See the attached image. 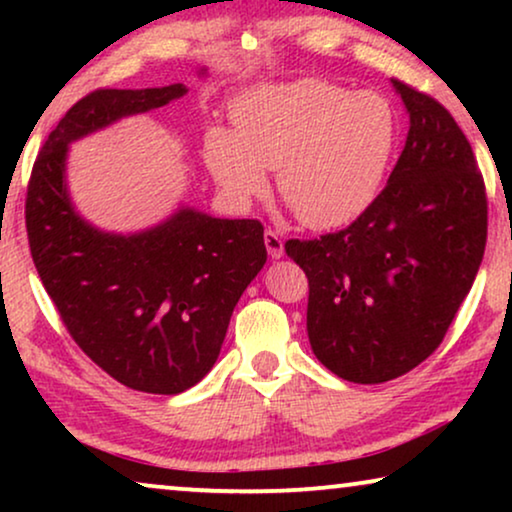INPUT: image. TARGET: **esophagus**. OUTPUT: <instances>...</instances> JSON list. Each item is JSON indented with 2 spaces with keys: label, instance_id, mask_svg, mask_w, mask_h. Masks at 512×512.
<instances>
[{
  "label": "esophagus",
  "instance_id": "1",
  "mask_svg": "<svg viewBox=\"0 0 512 512\" xmlns=\"http://www.w3.org/2000/svg\"><path fill=\"white\" fill-rule=\"evenodd\" d=\"M263 240H265V249H268V254L272 258H282L284 256V242H282V237L275 233V230H270V228L265 230Z\"/></svg>",
  "mask_w": 512,
  "mask_h": 512
}]
</instances>
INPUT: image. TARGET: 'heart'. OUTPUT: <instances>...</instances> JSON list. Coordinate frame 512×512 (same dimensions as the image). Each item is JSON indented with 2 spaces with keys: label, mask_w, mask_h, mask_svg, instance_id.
<instances>
[{
  "label": "heart",
  "mask_w": 512,
  "mask_h": 512,
  "mask_svg": "<svg viewBox=\"0 0 512 512\" xmlns=\"http://www.w3.org/2000/svg\"><path fill=\"white\" fill-rule=\"evenodd\" d=\"M233 130L205 135V163L226 195L247 202L268 186L310 228L359 219L382 191L394 158L398 121L391 102L373 90L326 79L258 86L233 104Z\"/></svg>",
  "instance_id": "b5f03b06"
}]
</instances>
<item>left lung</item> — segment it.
I'll use <instances>...</instances> for the list:
<instances>
[{"instance_id": "8db88e82", "label": "left lung", "mask_w": 512, "mask_h": 512, "mask_svg": "<svg viewBox=\"0 0 512 512\" xmlns=\"http://www.w3.org/2000/svg\"><path fill=\"white\" fill-rule=\"evenodd\" d=\"M410 114L387 186L354 223L286 254L310 282L312 352L342 380L380 384L436 352L487 244V193L450 111L394 79Z\"/></svg>"}]
</instances>
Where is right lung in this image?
<instances>
[{"label":"right lung","instance_id":"right-lung-1","mask_svg":"<svg viewBox=\"0 0 512 512\" xmlns=\"http://www.w3.org/2000/svg\"><path fill=\"white\" fill-rule=\"evenodd\" d=\"M181 95L184 83L81 97L41 146L25 200L34 268L76 345L125 387L165 396L219 359L237 300L268 261L261 221L181 207L144 233H102L72 207L65 160L74 139Z\"/></svg>","mask_w":512,"mask_h":512}]
</instances>
